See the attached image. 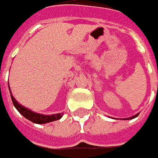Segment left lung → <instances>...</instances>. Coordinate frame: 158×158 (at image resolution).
Instances as JSON below:
<instances>
[{"label": "left lung", "mask_w": 158, "mask_h": 158, "mask_svg": "<svg viewBox=\"0 0 158 158\" xmlns=\"http://www.w3.org/2000/svg\"><path fill=\"white\" fill-rule=\"evenodd\" d=\"M138 115H139V113H138V114H136V115H135V116L131 117V118H127V119H132V118H136V117L138 116Z\"/></svg>", "instance_id": "obj_1"}]
</instances>
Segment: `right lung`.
Here are the masks:
<instances>
[{
  "label": "right lung",
  "mask_w": 158,
  "mask_h": 158,
  "mask_svg": "<svg viewBox=\"0 0 158 158\" xmlns=\"http://www.w3.org/2000/svg\"><path fill=\"white\" fill-rule=\"evenodd\" d=\"M10 93H11V91H10ZM11 97H12L13 105H14V106L17 108V110L19 111V113H21L24 118L29 119V121L35 123L40 124V123H46L56 121V120H58V119L61 118L62 115H63V114H61V113H57V114H53V115L48 116V115H42V114H39V113H34L32 111H30L28 108H25V107L21 106L20 104H19L12 95H11Z\"/></svg>",
  "instance_id": "add662e5"
}]
</instances>
